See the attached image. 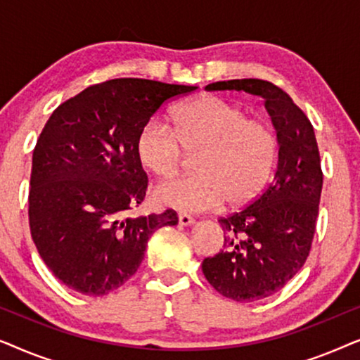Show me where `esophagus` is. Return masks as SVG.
Returning a JSON list of instances; mask_svg holds the SVG:
<instances>
[{
    "label": "esophagus",
    "instance_id": "34e87169",
    "mask_svg": "<svg viewBox=\"0 0 360 360\" xmlns=\"http://www.w3.org/2000/svg\"><path fill=\"white\" fill-rule=\"evenodd\" d=\"M179 223H180L181 226H191V224H195V219L191 218L190 214L180 213V214H179Z\"/></svg>",
    "mask_w": 360,
    "mask_h": 360
}]
</instances>
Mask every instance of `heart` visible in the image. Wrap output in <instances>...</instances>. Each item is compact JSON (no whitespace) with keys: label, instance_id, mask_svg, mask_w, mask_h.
Segmentation results:
<instances>
[{"label":"heart","instance_id":"1","mask_svg":"<svg viewBox=\"0 0 360 360\" xmlns=\"http://www.w3.org/2000/svg\"><path fill=\"white\" fill-rule=\"evenodd\" d=\"M277 149V136L267 122L216 95L181 105L174 112V127L149 121L136 141L137 159L157 176H170L185 152H198L196 175L164 181L154 190L157 203L191 213L255 198L272 174Z\"/></svg>","mask_w":360,"mask_h":360}]
</instances>
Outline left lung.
Returning <instances> with one entry per match:
<instances>
[{
	"label": "left lung",
	"instance_id": "1",
	"mask_svg": "<svg viewBox=\"0 0 360 360\" xmlns=\"http://www.w3.org/2000/svg\"><path fill=\"white\" fill-rule=\"evenodd\" d=\"M208 91L262 96L277 131L278 164L264 193L221 218L223 250L201 264L216 292L239 303L272 297L303 267L316 228L323 172L314 129L282 88L259 78L210 83Z\"/></svg>",
	"mask_w": 360,
	"mask_h": 360
}]
</instances>
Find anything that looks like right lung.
Masks as SVG:
<instances>
[{"label": "right lung", "mask_w": 360, "mask_h": 360, "mask_svg": "<svg viewBox=\"0 0 360 360\" xmlns=\"http://www.w3.org/2000/svg\"><path fill=\"white\" fill-rule=\"evenodd\" d=\"M196 88L116 78L85 88L49 117L32 154L29 226L42 260L68 288L88 297L120 288L150 236L179 223L174 210L127 216L147 190L136 141L164 103Z\"/></svg>", "instance_id": "1"}]
</instances>
